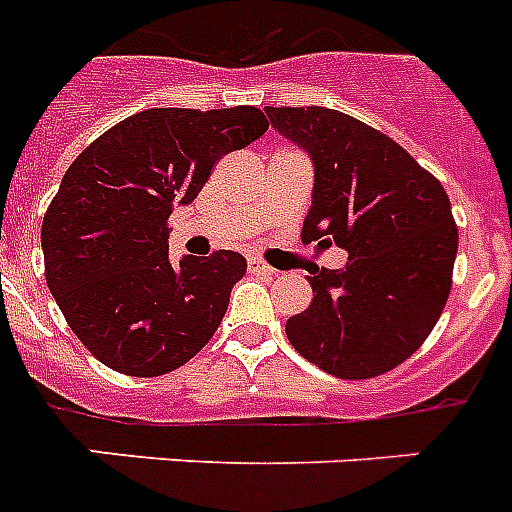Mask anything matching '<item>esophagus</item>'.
I'll use <instances>...</instances> for the list:
<instances>
[{
	"label": "esophagus",
	"instance_id": "1",
	"mask_svg": "<svg viewBox=\"0 0 512 512\" xmlns=\"http://www.w3.org/2000/svg\"><path fill=\"white\" fill-rule=\"evenodd\" d=\"M247 268L249 273H255V276H276V268H270L268 263H263L260 257H249L247 260Z\"/></svg>",
	"mask_w": 512,
	"mask_h": 512
}]
</instances>
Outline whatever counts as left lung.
<instances>
[{
	"label": "left lung",
	"mask_w": 512,
	"mask_h": 512,
	"mask_svg": "<svg viewBox=\"0 0 512 512\" xmlns=\"http://www.w3.org/2000/svg\"><path fill=\"white\" fill-rule=\"evenodd\" d=\"M315 165L302 242L347 249L310 276L313 302L286 321L299 355L339 378H373L413 355L442 315L458 255L444 186L363 120L326 107H265Z\"/></svg>",
	"instance_id": "obj_1"
}]
</instances>
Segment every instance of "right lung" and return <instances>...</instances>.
Returning a JSON list of instances; mask_svg holds the SVG:
<instances>
[{
	"label": "right lung",
	"mask_w": 512,
	"mask_h": 512,
	"mask_svg": "<svg viewBox=\"0 0 512 512\" xmlns=\"http://www.w3.org/2000/svg\"><path fill=\"white\" fill-rule=\"evenodd\" d=\"M268 131L257 107L136 112L73 160L41 223L44 276L83 347L126 376L189 363L247 270L239 252L168 260V218L215 162Z\"/></svg>",
	"instance_id": "right-lung-1"
}]
</instances>
